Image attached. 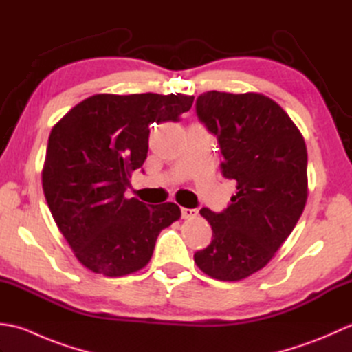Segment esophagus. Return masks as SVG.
Returning <instances> with one entry per match:
<instances>
[{
	"mask_svg": "<svg viewBox=\"0 0 352 352\" xmlns=\"http://www.w3.org/2000/svg\"><path fill=\"white\" fill-rule=\"evenodd\" d=\"M198 214L197 208H182V218L183 219H193Z\"/></svg>",
	"mask_w": 352,
	"mask_h": 352,
	"instance_id": "1",
	"label": "esophagus"
}]
</instances>
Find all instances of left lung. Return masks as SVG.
I'll return each instance as SVG.
<instances>
[{
  "mask_svg": "<svg viewBox=\"0 0 352 352\" xmlns=\"http://www.w3.org/2000/svg\"><path fill=\"white\" fill-rule=\"evenodd\" d=\"M197 115L218 139L222 175L237 192L221 213L199 210L213 239L193 258L212 278L239 281L269 263L301 218L307 148L286 111L261 94L206 92Z\"/></svg>",
  "mask_w": 352,
  "mask_h": 352,
  "instance_id": "8db88e82",
  "label": "left lung"
}]
</instances>
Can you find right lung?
Here are the masks:
<instances>
[{
    "label": "right lung",
    "mask_w": 352,
    "mask_h": 352,
    "mask_svg": "<svg viewBox=\"0 0 352 352\" xmlns=\"http://www.w3.org/2000/svg\"><path fill=\"white\" fill-rule=\"evenodd\" d=\"M193 96L98 94L52 126L42 188L58 230L81 265L122 276L151 260L157 236L180 219L174 203L126 198L131 172L148 154L149 125L177 122Z\"/></svg>",
    "instance_id": "obj_1"
}]
</instances>
